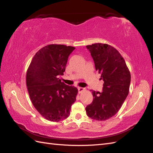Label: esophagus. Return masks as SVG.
Returning <instances> with one entry per match:
<instances>
[{
  "instance_id": "34e87169",
  "label": "esophagus",
  "mask_w": 153,
  "mask_h": 153,
  "mask_svg": "<svg viewBox=\"0 0 153 153\" xmlns=\"http://www.w3.org/2000/svg\"><path fill=\"white\" fill-rule=\"evenodd\" d=\"M78 92L79 93H82V92H84L85 91V89L84 88H82V87H78Z\"/></svg>"
}]
</instances>
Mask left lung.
Returning <instances> with one entry per match:
<instances>
[{
  "instance_id": "8db88e82",
  "label": "left lung",
  "mask_w": 153,
  "mask_h": 153,
  "mask_svg": "<svg viewBox=\"0 0 153 153\" xmlns=\"http://www.w3.org/2000/svg\"><path fill=\"white\" fill-rule=\"evenodd\" d=\"M86 47L104 81L102 92L92 91L93 101L86 106V113L92 119L105 121L117 113L128 96L130 72L122 55L111 45L95 43Z\"/></svg>"
}]
</instances>
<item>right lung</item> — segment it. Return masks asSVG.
<instances>
[{"label": "right lung", "mask_w": 153, "mask_h": 153, "mask_svg": "<svg viewBox=\"0 0 153 153\" xmlns=\"http://www.w3.org/2000/svg\"><path fill=\"white\" fill-rule=\"evenodd\" d=\"M75 47L48 45L32 58L26 75V84L35 108L46 119L59 122L70 115L75 102L77 88L66 85L59 79L63 75L69 54Z\"/></svg>", "instance_id": "add662e5"}]
</instances>
